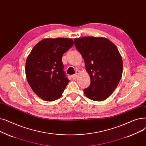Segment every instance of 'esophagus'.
Here are the masks:
<instances>
[{"mask_svg": "<svg viewBox=\"0 0 146 146\" xmlns=\"http://www.w3.org/2000/svg\"><path fill=\"white\" fill-rule=\"evenodd\" d=\"M72 78L74 80H75L77 78V77H78V75H77V74H74V75H72Z\"/></svg>", "mask_w": 146, "mask_h": 146, "instance_id": "obj_1", "label": "esophagus"}]
</instances>
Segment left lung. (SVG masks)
<instances>
[{
  "label": "left lung",
  "mask_w": 146,
  "mask_h": 146,
  "mask_svg": "<svg viewBox=\"0 0 146 146\" xmlns=\"http://www.w3.org/2000/svg\"><path fill=\"white\" fill-rule=\"evenodd\" d=\"M75 46L85 62L91 83L84 90L90 99L100 102L112 94L122 77L123 62L116 46L105 37L75 38Z\"/></svg>",
  "instance_id": "1"
}]
</instances>
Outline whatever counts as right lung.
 I'll return each mask as SVG.
<instances>
[{"mask_svg": "<svg viewBox=\"0 0 146 146\" xmlns=\"http://www.w3.org/2000/svg\"><path fill=\"white\" fill-rule=\"evenodd\" d=\"M73 44L71 38H44L35 45L28 56L27 80L41 99L52 102L62 96L69 82L63 70L62 57Z\"/></svg>", "mask_w": 146, "mask_h": 146, "instance_id": "obj_1", "label": "right lung"}]
</instances>
